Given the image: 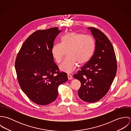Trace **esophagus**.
I'll return each mask as SVG.
<instances>
[{
	"label": "esophagus",
	"instance_id": "1",
	"mask_svg": "<svg viewBox=\"0 0 131 131\" xmlns=\"http://www.w3.org/2000/svg\"><path fill=\"white\" fill-rule=\"evenodd\" d=\"M68 78L69 80H72L73 79V77L70 74H68Z\"/></svg>",
	"mask_w": 131,
	"mask_h": 131
}]
</instances>
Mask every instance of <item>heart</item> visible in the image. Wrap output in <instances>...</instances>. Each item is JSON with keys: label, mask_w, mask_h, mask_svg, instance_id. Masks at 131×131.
<instances>
[{"label": "heart", "mask_w": 131, "mask_h": 131, "mask_svg": "<svg viewBox=\"0 0 131 131\" xmlns=\"http://www.w3.org/2000/svg\"><path fill=\"white\" fill-rule=\"evenodd\" d=\"M95 41L93 38L75 32H68L61 38V43H57L52 48V54L57 63L61 62L66 51L68 56L60 65L62 71L71 73L75 70L78 63L84 64L93 54Z\"/></svg>", "instance_id": "b5f03b06"}]
</instances>
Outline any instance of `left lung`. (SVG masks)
<instances>
[{"label": "left lung", "mask_w": 131, "mask_h": 131, "mask_svg": "<svg viewBox=\"0 0 131 131\" xmlns=\"http://www.w3.org/2000/svg\"><path fill=\"white\" fill-rule=\"evenodd\" d=\"M96 41L94 54L74 78L81 83L78 95L83 101L93 103L110 90L116 73L117 61L112 44L100 30L89 27Z\"/></svg>", "instance_id": "8db88e82"}]
</instances>
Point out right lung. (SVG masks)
Segmentation results:
<instances>
[{"instance_id": "obj_1", "label": "right lung", "mask_w": 131, "mask_h": 131, "mask_svg": "<svg viewBox=\"0 0 131 131\" xmlns=\"http://www.w3.org/2000/svg\"><path fill=\"white\" fill-rule=\"evenodd\" d=\"M61 32L57 27L38 30L21 46L15 61L19 85L28 97L41 105L54 101L58 86L68 81L53 61L52 48Z\"/></svg>"}]
</instances>
